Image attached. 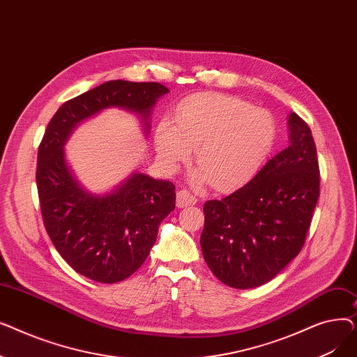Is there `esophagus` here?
<instances>
[{
  "instance_id": "obj_1",
  "label": "esophagus",
  "mask_w": 357,
  "mask_h": 357,
  "mask_svg": "<svg viewBox=\"0 0 357 357\" xmlns=\"http://www.w3.org/2000/svg\"><path fill=\"white\" fill-rule=\"evenodd\" d=\"M197 201H198L197 197L186 190H181L176 194V207L178 208H185V207H188V205H194V204H197Z\"/></svg>"
}]
</instances>
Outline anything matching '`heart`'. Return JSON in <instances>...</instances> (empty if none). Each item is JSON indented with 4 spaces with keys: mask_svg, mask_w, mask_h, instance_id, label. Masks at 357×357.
<instances>
[{
    "mask_svg": "<svg viewBox=\"0 0 357 357\" xmlns=\"http://www.w3.org/2000/svg\"><path fill=\"white\" fill-rule=\"evenodd\" d=\"M276 140L271 112L222 93H197L175 111V126L160 121L155 131L159 159L176 169L191 158L201 167L198 178L220 191L249 182L269 158Z\"/></svg>",
    "mask_w": 357,
    "mask_h": 357,
    "instance_id": "obj_1",
    "label": "heart"
}]
</instances>
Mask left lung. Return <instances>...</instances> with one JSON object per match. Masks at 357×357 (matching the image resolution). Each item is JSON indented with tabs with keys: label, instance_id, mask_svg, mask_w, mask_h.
<instances>
[{
	"label": "left lung",
	"instance_id": "obj_1",
	"mask_svg": "<svg viewBox=\"0 0 357 357\" xmlns=\"http://www.w3.org/2000/svg\"><path fill=\"white\" fill-rule=\"evenodd\" d=\"M289 146L245 185L204 204V260L222 284L250 289L301 252L320 197V167L308 124L288 119Z\"/></svg>",
	"mask_w": 357,
	"mask_h": 357
}]
</instances>
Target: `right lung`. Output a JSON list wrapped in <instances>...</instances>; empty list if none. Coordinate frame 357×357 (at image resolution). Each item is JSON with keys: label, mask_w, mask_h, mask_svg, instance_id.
I'll return each mask as SVG.
<instances>
[{"label": "right lung", "mask_w": 357, "mask_h": 357, "mask_svg": "<svg viewBox=\"0 0 357 357\" xmlns=\"http://www.w3.org/2000/svg\"><path fill=\"white\" fill-rule=\"evenodd\" d=\"M169 89L158 82L108 81L62 104L37 153L36 182L46 231L75 271L96 282L133 275L153 248L159 224L175 210V185L135 172L108 194H91L75 179L63 146L81 121L111 107L149 116Z\"/></svg>", "instance_id": "1"}]
</instances>
